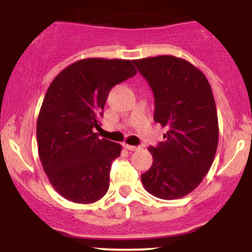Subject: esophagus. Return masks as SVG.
I'll list each match as a JSON object with an SVG mask.
<instances>
[{
  "instance_id": "esophagus-1",
  "label": "esophagus",
  "mask_w": 252,
  "mask_h": 252,
  "mask_svg": "<svg viewBox=\"0 0 252 252\" xmlns=\"http://www.w3.org/2000/svg\"><path fill=\"white\" fill-rule=\"evenodd\" d=\"M124 147L130 150V151H136V150L140 149V146H134V145H128V144H124Z\"/></svg>"
}]
</instances>
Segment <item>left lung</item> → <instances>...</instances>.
<instances>
[{
	"mask_svg": "<svg viewBox=\"0 0 252 252\" xmlns=\"http://www.w3.org/2000/svg\"><path fill=\"white\" fill-rule=\"evenodd\" d=\"M155 96L154 119L168 131L150 146L152 166L141 174L147 192L175 200L196 189L210 171L218 146V118L204 73L183 58L157 56L134 60Z\"/></svg>",
	"mask_w": 252,
	"mask_h": 252,
	"instance_id": "obj_1",
	"label": "left lung"
}]
</instances>
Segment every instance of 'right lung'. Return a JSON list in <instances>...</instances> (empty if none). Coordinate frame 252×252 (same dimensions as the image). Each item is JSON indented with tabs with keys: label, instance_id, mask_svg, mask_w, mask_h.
Returning a JSON list of instances; mask_svg holds the SVG:
<instances>
[{
	"label": "right lung",
	"instance_id": "add662e5",
	"mask_svg": "<svg viewBox=\"0 0 252 252\" xmlns=\"http://www.w3.org/2000/svg\"><path fill=\"white\" fill-rule=\"evenodd\" d=\"M129 60L85 58L52 80L36 123L39 157L53 189L75 204L98 201L122 145L98 138L111 89L134 77Z\"/></svg>",
	"mask_w": 252,
	"mask_h": 252
}]
</instances>
